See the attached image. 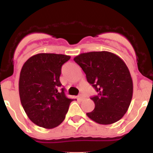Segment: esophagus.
<instances>
[{"mask_svg":"<svg viewBox=\"0 0 153 153\" xmlns=\"http://www.w3.org/2000/svg\"><path fill=\"white\" fill-rule=\"evenodd\" d=\"M78 101H83V100H84V96H83V95H78Z\"/></svg>","mask_w":153,"mask_h":153,"instance_id":"esophagus-1","label":"esophagus"}]
</instances>
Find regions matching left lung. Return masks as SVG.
<instances>
[{
  "label": "left lung",
  "instance_id": "1",
  "mask_svg": "<svg viewBox=\"0 0 153 153\" xmlns=\"http://www.w3.org/2000/svg\"><path fill=\"white\" fill-rule=\"evenodd\" d=\"M74 61L82 68L87 81L98 92L91 98L95 109L86 115L99 124L119 121L130 105L133 93L132 77L124 61L107 51L81 53Z\"/></svg>",
  "mask_w": 153,
  "mask_h": 153
}]
</instances>
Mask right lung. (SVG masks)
Segmentation results:
<instances>
[{
    "label": "right lung",
    "mask_w": 153,
    "mask_h": 153,
    "mask_svg": "<svg viewBox=\"0 0 153 153\" xmlns=\"http://www.w3.org/2000/svg\"><path fill=\"white\" fill-rule=\"evenodd\" d=\"M69 55L39 53L29 58L20 73L19 95L26 114L35 124L52 129L65 119L70 103L64 94L60 75Z\"/></svg>",
    "instance_id": "add662e5"
}]
</instances>
